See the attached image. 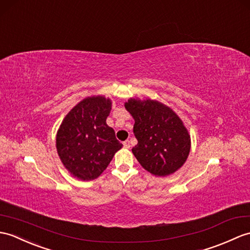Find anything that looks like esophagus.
<instances>
[{"mask_svg":"<svg viewBox=\"0 0 250 250\" xmlns=\"http://www.w3.org/2000/svg\"><path fill=\"white\" fill-rule=\"evenodd\" d=\"M124 147H125V149H129V148L131 147V143H130V141H125V142H124Z\"/></svg>","mask_w":250,"mask_h":250,"instance_id":"34e87169","label":"esophagus"}]
</instances>
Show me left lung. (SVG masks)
Masks as SVG:
<instances>
[{"label":"left lung","instance_id":"obj_1","mask_svg":"<svg viewBox=\"0 0 250 250\" xmlns=\"http://www.w3.org/2000/svg\"><path fill=\"white\" fill-rule=\"evenodd\" d=\"M127 112L135 120L137 145L132 152L145 169L154 176L171 175L187 161L190 137L177 114L158 101L130 99Z\"/></svg>","mask_w":250,"mask_h":250}]
</instances>
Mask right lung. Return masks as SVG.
I'll use <instances>...</instances> for the list:
<instances>
[{"label": "right lung", "instance_id": "obj_1", "mask_svg": "<svg viewBox=\"0 0 250 250\" xmlns=\"http://www.w3.org/2000/svg\"><path fill=\"white\" fill-rule=\"evenodd\" d=\"M112 102L104 97L86 98L62 120L56 148L63 166L81 180H94L105 170L123 148L106 125Z\"/></svg>", "mask_w": 250, "mask_h": 250}]
</instances>
